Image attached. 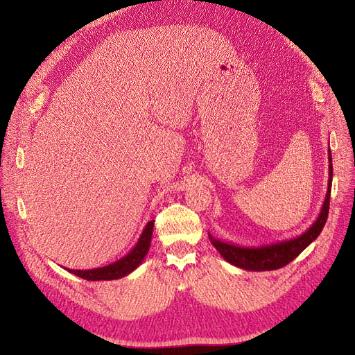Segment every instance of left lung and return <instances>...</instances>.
<instances>
[{
	"instance_id": "1",
	"label": "left lung",
	"mask_w": 355,
	"mask_h": 355,
	"mask_svg": "<svg viewBox=\"0 0 355 355\" xmlns=\"http://www.w3.org/2000/svg\"><path fill=\"white\" fill-rule=\"evenodd\" d=\"M328 161H329V178H328V190L325 194V200L322 204V209L320 216L316 217L313 225L301 236H296L289 240L276 241L272 245L257 246V248H246L239 246L233 243H227V241L217 240L210 233V241L211 245L218 250L221 257L226 262L232 263L233 266H237L245 270H276L286 266L289 262L302 253L312 241L320 236L322 232L329 211V196H331V185H332V157L331 149H328Z\"/></svg>"
}]
</instances>
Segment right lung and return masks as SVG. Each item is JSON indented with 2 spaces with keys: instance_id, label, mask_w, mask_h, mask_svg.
I'll list each match as a JSON object with an SVG mask.
<instances>
[{
  "instance_id": "add662e5",
  "label": "right lung",
  "mask_w": 355,
  "mask_h": 355,
  "mask_svg": "<svg viewBox=\"0 0 355 355\" xmlns=\"http://www.w3.org/2000/svg\"><path fill=\"white\" fill-rule=\"evenodd\" d=\"M153 230H154V220L146 223V226L142 230L134 249L122 259L116 260L115 263H110L103 268L89 269V270H74V269H67V270L82 279H86V281H114V279H121L129 275L130 272H134L142 263V260L145 259L149 250V246H151Z\"/></svg>"
}]
</instances>
